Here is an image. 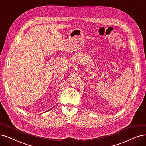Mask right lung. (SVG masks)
Listing matches in <instances>:
<instances>
[{"instance_id":"add662e5","label":"right lung","mask_w":146,"mask_h":146,"mask_svg":"<svg viewBox=\"0 0 146 146\" xmlns=\"http://www.w3.org/2000/svg\"><path fill=\"white\" fill-rule=\"evenodd\" d=\"M52 108H51V109H52ZM49 110H48V111H49Z\"/></svg>"}]
</instances>
